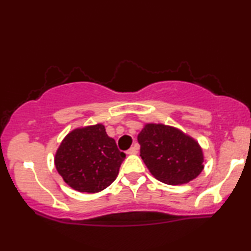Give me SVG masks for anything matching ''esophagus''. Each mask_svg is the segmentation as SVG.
Instances as JSON below:
<instances>
[{
	"label": "esophagus",
	"mask_w": 251,
	"mask_h": 251,
	"mask_svg": "<svg viewBox=\"0 0 251 251\" xmlns=\"http://www.w3.org/2000/svg\"><path fill=\"white\" fill-rule=\"evenodd\" d=\"M137 151H138V146L135 144V145H134L133 147H130L129 150L127 151L126 152H127V154H128V155H134V154H137Z\"/></svg>",
	"instance_id": "obj_1"
}]
</instances>
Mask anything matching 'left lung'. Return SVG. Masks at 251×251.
<instances>
[{"instance_id":"1","label":"left lung","mask_w":251,"mask_h":251,"mask_svg":"<svg viewBox=\"0 0 251 251\" xmlns=\"http://www.w3.org/2000/svg\"><path fill=\"white\" fill-rule=\"evenodd\" d=\"M141 157L156 179L168 185L186 184L201 173V146L179 129L147 124L138 134Z\"/></svg>"}]
</instances>
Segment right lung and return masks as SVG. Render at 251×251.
Masks as SVG:
<instances>
[{
	"instance_id": "add662e5",
	"label": "right lung",
	"mask_w": 251,
	"mask_h": 251,
	"mask_svg": "<svg viewBox=\"0 0 251 251\" xmlns=\"http://www.w3.org/2000/svg\"><path fill=\"white\" fill-rule=\"evenodd\" d=\"M125 157L105 127L97 124L71 131L58 147L55 166L73 189L99 193L116 179Z\"/></svg>"
}]
</instances>
